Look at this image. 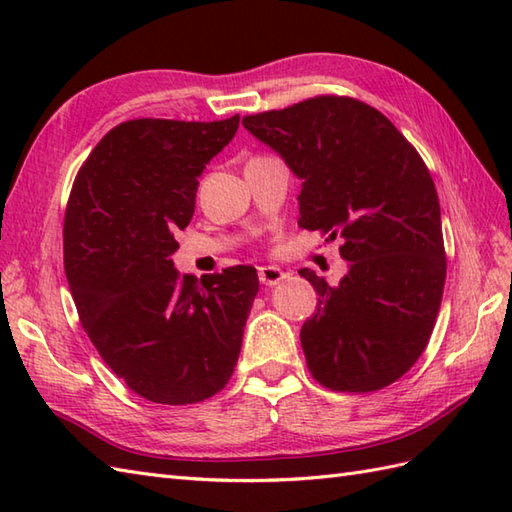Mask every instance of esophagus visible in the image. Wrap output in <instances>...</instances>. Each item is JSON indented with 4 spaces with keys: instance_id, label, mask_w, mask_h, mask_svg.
Returning <instances> with one entry per match:
<instances>
[{
    "instance_id": "1",
    "label": "esophagus",
    "mask_w": 512,
    "mask_h": 512,
    "mask_svg": "<svg viewBox=\"0 0 512 512\" xmlns=\"http://www.w3.org/2000/svg\"><path fill=\"white\" fill-rule=\"evenodd\" d=\"M284 279H286V273L277 266H262V268H259V281H262V284L268 286V288L277 286L279 281H284Z\"/></svg>"
}]
</instances>
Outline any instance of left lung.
Listing matches in <instances>:
<instances>
[{"mask_svg":"<svg viewBox=\"0 0 512 512\" xmlns=\"http://www.w3.org/2000/svg\"><path fill=\"white\" fill-rule=\"evenodd\" d=\"M242 123L303 180L299 226L339 235L350 262L336 286L299 270L319 295L301 328L312 378L352 394L391 385L427 347L447 277L427 165L385 114L350 96H314Z\"/></svg>","mask_w":512,"mask_h":512,"instance_id":"obj_1","label":"left lung"}]
</instances>
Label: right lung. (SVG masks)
Masks as SVG:
<instances>
[{
  "mask_svg": "<svg viewBox=\"0 0 512 512\" xmlns=\"http://www.w3.org/2000/svg\"><path fill=\"white\" fill-rule=\"evenodd\" d=\"M237 125V114L116 125L76 173L65 209V277L83 330L129 389L160 405H193L224 389L259 290L253 266L198 281L171 262L198 178Z\"/></svg>",
  "mask_w": 512,
  "mask_h": 512,
  "instance_id": "add662e5",
  "label": "right lung"
}]
</instances>
